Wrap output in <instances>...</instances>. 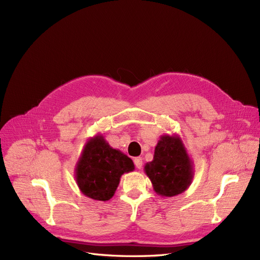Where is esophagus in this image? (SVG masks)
I'll use <instances>...</instances> for the list:
<instances>
[{"instance_id":"34e87169","label":"esophagus","mask_w":260,"mask_h":260,"mask_svg":"<svg viewBox=\"0 0 260 260\" xmlns=\"http://www.w3.org/2000/svg\"><path fill=\"white\" fill-rule=\"evenodd\" d=\"M135 165H136V167L138 168V169H141L142 168V166H143V159H142V157H136L135 158Z\"/></svg>"}]
</instances>
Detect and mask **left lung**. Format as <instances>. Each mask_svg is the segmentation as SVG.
Instances as JSON below:
<instances>
[{
  "mask_svg": "<svg viewBox=\"0 0 260 260\" xmlns=\"http://www.w3.org/2000/svg\"><path fill=\"white\" fill-rule=\"evenodd\" d=\"M154 191L164 198L183 193L194 177L193 161L178 135L160 137L155 146L153 160L144 166Z\"/></svg>",
  "mask_w": 260,
  "mask_h": 260,
  "instance_id": "obj_1",
  "label": "left lung"
}]
</instances>
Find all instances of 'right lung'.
<instances>
[{
  "label": "right lung",
  "instance_id": "1",
  "mask_svg": "<svg viewBox=\"0 0 260 260\" xmlns=\"http://www.w3.org/2000/svg\"><path fill=\"white\" fill-rule=\"evenodd\" d=\"M133 170L132 159L98 135L86 141L76 165L75 178L82 194L105 202L114 196L121 176Z\"/></svg>",
  "mask_w": 260,
  "mask_h": 260
}]
</instances>
